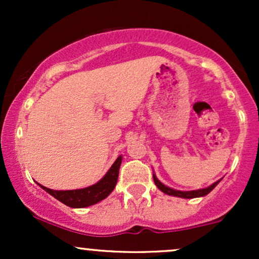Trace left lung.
Wrapping results in <instances>:
<instances>
[{"instance_id": "left-lung-1", "label": "left lung", "mask_w": 259, "mask_h": 259, "mask_svg": "<svg viewBox=\"0 0 259 259\" xmlns=\"http://www.w3.org/2000/svg\"><path fill=\"white\" fill-rule=\"evenodd\" d=\"M153 181L154 184H156V186L158 187L162 192H164V194L167 195H170V196H177V197H183V198H195V197H202V196H206L209 194L210 191H212L214 187L218 185L219 181H215L214 184H212L210 186L206 187V189H200V190H194V191H179V190H174V189H170V187L165 186L164 184H162L160 181L157 179L156 175L153 174Z\"/></svg>"}]
</instances>
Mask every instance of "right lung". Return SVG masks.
<instances>
[{"label": "right lung", "mask_w": 259, "mask_h": 259, "mask_svg": "<svg viewBox=\"0 0 259 259\" xmlns=\"http://www.w3.org/2000/svg\"><path fill=\"white\" fill-rule=\"evenodd\" d=\"M121 164V156L115 159L112 167L107 171L105 177L101 179L99 183L95 185H91L85 189L78 190H65V191H58V190H52L49 187H45L40 185L46 192L57 198L65 206L72 208H84L92 206V204L97 203V202L105 200V198L113 191L115 185H117L118 175H119V168Z\"/></svg>", "instance_id": "right-lung-1"}]
</instances>
